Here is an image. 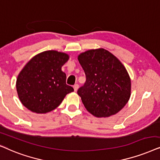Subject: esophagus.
<instances>
[{"label":"esophagus","instance_id":"obj_1","mask_svg":"<svg viewBox=\"0 0 160 160\" xmlns=\"http://www.w3.org/2000/svg\"><path fill=\"white\" fill-rule=\"evenodd\" d=\"M73 88H74V91H75V92H76V91H78V88H79V86H78V84H75V85H74V86H73Z\"/></svg>","mask_w":160,"mask_h":160}]
</instances>
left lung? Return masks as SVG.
Here are the masks:
<instances>
[{
    "label": "left lung",
    "mask_w": 160,
    "mask_h": 160,
    "mask_svg": "<svg viewBox=\"0 0 160 160\" xmlns=\"http://www.w3.org/2000/svg\"><path fill=\"white\" fill-rule=\"evenodd\" d=\"M78 59L86 76L78 94L86 110L97 118L118 112L131 96V79L123 63L103 48L81 52Z\"/></svg>",
    "instance_id": "1"
}]
</instances>
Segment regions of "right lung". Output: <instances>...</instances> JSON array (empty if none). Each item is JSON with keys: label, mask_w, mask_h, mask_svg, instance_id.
<instances>
[{"label": "right lung", "mask_w": 160, "mask_h": 160, "mask_svg": "<svg viewBox=\"0 0 160 160\" xmlns=\"http://www.w3.org/2000/svg\"><path fill=\"white\" fill-rule=\"evenodd\" d=\"M69 55L56 50L44 51L33 56L19 73L16 88L20 102L36 113H47L61 105L74 88L66 83L61 67Z\"/></svg>", "instance_id": "right-lung-1"}]
</instances>
